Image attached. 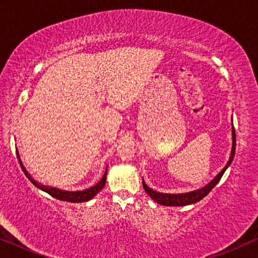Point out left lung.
Segmentation results:
<instances>
[{
    "mask_svg": "<svg viewBox=\"0 0 258 258\" xmlns=\"http://www.w3.org/2000/svg\"><path fill=\"white\" fill-rule=\"evenodd\" d=\"M231 133H232V147H231V154L230 157H229V161L225 167L222 169V170L218 172V174L215 176V177L211 179V181L208 183L207 185H204L203 188H200L197 190H192V191L189 192H183V194H165V192H160L156 191V190H153L149 188L144 182V179H142L143 183V188L146 190V192L149 195L151 199H153L155 202H157L161 206H165V207H183V206H189V204H194L196 202H199L206 197L208 194H209L215 185L220 182V179L223 176L224 171L229 168V165L231 164L232 160H234L235 156V149H236V134H235V129H234V124H232L231 128Z\"/></svg>",
    "mask_w": 258,
    "mask_h": 258,
    "instance_id": "obj_1",
    "label": "left lung"
}]
</instances>
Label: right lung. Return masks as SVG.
I'll return each instance as SVG.
<instances>
[{"instance_id":"right-lung-1","label":"right lung","mask_w":258,"mask_h":258,"mask_svg":"<svg viewBox=\"0 0 258 258\" xmlns=\"http://www.w3.org/2000/svg\"><path fill=\"white\" fill-rule=\"evenodd\" d=\"M16 154H17V158H19L21 168H22V170H23L24 174H26L28 179H30V182L33 183V184L36 186V188L43 190V191H45L47 194H49V195H50V196L55 197V199H57L59 201H67V202H73V203L87 202V201H89V200L93 199V197L96 196L97 192H100L101 190L104 188L105 181H107L108 167L105 168V172H104L103 177L100 179V182L96 183V184L93 185V186H90V188H88V189L77 190V191H68V190H61V189L54 188V186L44 185V184H42V183H40V182L35 181V179L31 177V175L27 171V169L24 168L22 161H21L20 155H19V150H16Z\"/></svg>"}]
</instances>
